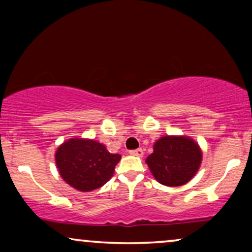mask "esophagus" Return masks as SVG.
Instances as JSON below:
<instances>
[{
    "label": "esophagus",
    "instance_id": "esophagus-1",
    "mask_svg": "<svg viewBox=\"0 0 252 252\" xmlns=\"http://www.w3.org/2000/svg\"><path fill=\"white\" fill-rule=\"evenodd\" d=\"M129 154L133 155V156H136V157H143V150L141 149V148H139V149L129 151Z\"/></svg>",
    "mask_w": 252,
    "mask_h": 252
}]
</instances>
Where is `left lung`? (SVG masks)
Masks as SVG:
<instances>
[{
	"mask_svg": "<svg viewBox=\"0 0 252 252\" xmlns=\"http://www.w3.org/2000/svg\"><path fill=\"white\" fill-rule=\"evenodd\" d=\"M198 143L186 135H165L154 143L146 163L154 178L164 186L179 187L190 181L202 163Z\"/></svg>",
	"mask_w": 252,
	"mask_h": 252,
	"instance_id": "obj_1",
	"label": "left lung"
}]
</instances>
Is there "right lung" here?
<instances>
[{"mask_svg": "<svg viewBox=\"0 0 252 252\" xmlns=\"http://www.w3.org/2000/svg\"><path fill=\"white\" fill-rule=\"evenodd\" d=\"M120 158L119 154H110L104 144L84 137H71L55 154L62 179L82 192L104 186L112 178Z\"/></svg>", "mask_w": 252, "mask_h": 252, "instance_id": "right-lung-1", "label": "right lung"}]
</instances>
